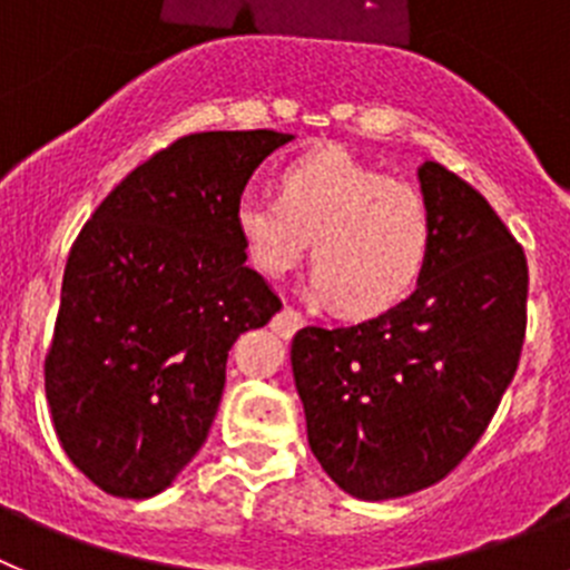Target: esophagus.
<instances>
[{"label": "esophagus", "instance_id": "esophagus-1", "mask_svg": "<svg viewBox=\"0 0 570 570\" xmlns=\"http://www.w3.org/2000/svg\"><path fill=\"white\" fill-rule=\"evenodd\" d=\"M271 325H274L276 334L288 340V336H294L296 331H299L302 325H305V316H302L299 311H294V308H282L279 314L274 316V322H271Z\"/></svg>", "mask_w": 570, "mask_h": 570}]
</instances>
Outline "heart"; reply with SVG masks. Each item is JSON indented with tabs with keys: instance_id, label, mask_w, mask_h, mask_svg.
<instances>
[{
	"instance_id": "obj_1",
	"label": "heart",
	"mask_w": 570,
	"mask_h": 570,
	"mask_svg": "<svg viewBox=\"0 0 570 570\" xmlns=\"http://www.w3.org/2000/svg\"><path fill=\"white\" fill-rule=\"evenodd\" d=\"M274 190L276 199L242 194L234 205L236 236L259 274L288 276L311 245V288L320 299H336L342 314L371 320L414 294L434 242L420 190L340 145L279 165Z\"/></svg>"
}]
</instances>
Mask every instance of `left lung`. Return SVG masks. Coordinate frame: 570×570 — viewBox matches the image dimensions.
Returning <instances> with one entry per match:
<instances>
[{
  "label": "left lung",
  "mask_w": 570,
  "mask_h": 570,
  "mask_svg": "<svg viewBox=\"0 0 570 570\" xmlns=\"http://www.w3.org/2000/svg\"><path fill=\"white\" fill-rule=\"evenodd\" d=\"M434 242L420 288L351 328H302L291 365L308 442L356 500L436 485L485 434L520 365L528 262L476 188L420 168Z\"/></svg>",
  "instance_id": "1"
}]
</instances>
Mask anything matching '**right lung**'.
I'll return each instance as SVG.
<instances>
[{
    "mask_svg": "<svg viewBox=\"0 0 570 570\" xmlns=\"http://www.w3.org/2000/svg\"><path fill=\"white\" fill-rule=\"evenodd\" d=\"M279 130L176 139L102 199L68 254L45 396L94 485L148 500L208 440L228 351L282 308L245 265L234 205Z\"/></svg>",
    "mask_w": 570,
    "mask_h": 570,
    "instance_id": "obj_1",
    "label": "right lung"
}]
</instances>
